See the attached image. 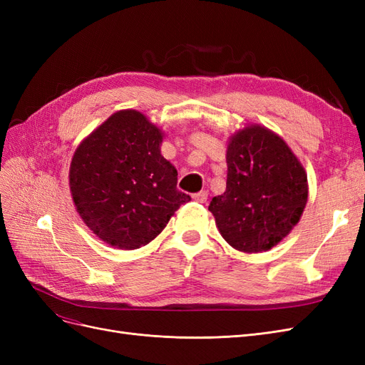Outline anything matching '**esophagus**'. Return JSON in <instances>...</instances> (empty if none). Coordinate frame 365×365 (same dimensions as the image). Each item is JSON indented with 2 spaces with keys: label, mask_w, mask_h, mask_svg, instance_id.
I'll return each mask as SVG.
<instances>
[{
  "label": "esophagus",
  "mask_w": 365,
  "mask_h": 365,
  "mask_svg": "<svg viewBox=\"0 0 365 365\" xmlns=\"http://www.w3.org/2000/svg\"><path fill=\"white\" fill-rule=\"evenodd\" d=\"M207 197H208V193L205 190H201V192H197V193L193 195V200L196 202H201V204L207 202Z\"/></svg>",
  "instance_id": "obj_1"
}]
</instances>
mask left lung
Masks as SVG:
<instances>
[{"instance_id":"1","label":"left lung","mask_w":365,"mask_h":365,"mask_svg":"<svg viewBox=\"0 0 365 365\" xmlns=\"http://www.w3.org/2000/svg\"><path fill=\"white\" fill-rule=\"evenodd\" d=\"M227 168V190L208 205L219 233L244 252L277 245L307 202L303 165L279 135L250 126L231 137Z\"/></svg>"}]
</instances>
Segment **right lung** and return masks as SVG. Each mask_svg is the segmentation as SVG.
<instances>
[{"mask_svg":"<svg viewBox=\"0 0 365 365\" xmlns=\"http://www.w3.org/2000/svg\"><path fill=\"white\" fill-rule=\"evenodd\" d=\"M161 130L132 109L115 113L77 148L70 189L83 222L121 250L148 245L192 197L163 158Z\"/></svg>","mask_w":365,"mask_h":365,"instance_id":"right-lung-1","label":"right lung"}]
</instances>
